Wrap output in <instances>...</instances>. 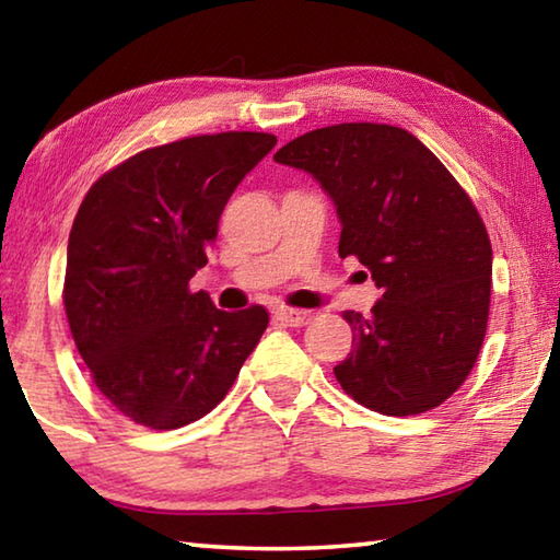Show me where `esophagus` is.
Wrapping results in <instances>:
<instances>
[{
    "label": "esophagus",
    "instance_id": "obj_1",
    "mask_svg": "<svg viewBox=\"0 0 560 560\" xmlns=\"http://www.w3.org/2000/svg\"><path fill=\"white\" fill-rule=\"evenodd\" d=\"M273 318L281 320V324L287 326H306L311 318H314V314L306 308H289V306H279L273 308Z\"/></svg>",
    "mask_w": 560,
    "mask_h": 560
}]
</instances>
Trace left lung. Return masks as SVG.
Here are the masks:
<instances>
[{
  "instance_id": "1",
  "label": "left lung",
  "mask_w": 560,
  "mask_h": 560,
  "mask_svg": "<svg viewBox=\"0 0 560 560\" xmlns=\"http://www.w3.org/2000/svg\"><path fill=\"white\" fill-rule=\"evenodd\" d=\"M273 160L314 175L338 207L340 257L371 271V316L343 311L355 348L334 368L358 405L428 412L467 381L487 336L491 242L477 207L412 132L338 122L303 132Z\"/></svg>"
}]
</instances>
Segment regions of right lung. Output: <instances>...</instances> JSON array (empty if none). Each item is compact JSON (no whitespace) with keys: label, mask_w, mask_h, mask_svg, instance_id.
Masks as SVG:
<instances>
[{"label":"right lung","mask_w":560,"mask_h":560,"mask_svg":"<svg viewBox=\"0 0 560 560\" xmlns=\"http://www.w3.org/2000/svg\"><path fill=\"white\" fill-rule=\"evenodd\" d=\"M277 145L230 130L140 150L103 173L69 234L63 308L91 381L150 430L200 420L230 393L269 326L189 291L234 187Z\"/></svg>","instance_id":"obj_1"}]
</instances>
